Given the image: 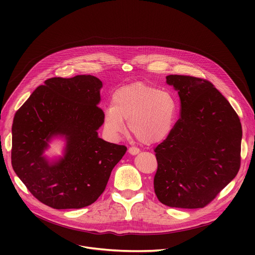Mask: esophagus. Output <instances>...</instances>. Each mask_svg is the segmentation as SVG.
<instances>
[{"mask_svg": "<svg viewBox=\"0 0 255 255\" xmlns=\"http://www.w3.org/2000/svg\"><path fill=\"white\" fill-rule=\"evenodd\" d=\"M128 152H129L131 155H136V154H138V153L140 152V150H139L138 148H136V147H129Z\"/></svg>", "mask_w": 255, "mask_h": 255, "instance_id": "esophagus-1", "label": "esophagus"}]
</instances>
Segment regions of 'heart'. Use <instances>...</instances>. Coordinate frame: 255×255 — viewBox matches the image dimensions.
I'll return each instance as SVG.
<instances>
[{
  "label": "heart",
  "instance_id": "heart-1",
  "mask_svg": "<svg viewBox=\"0 0 255 255\" xmlns=\"http://www.w3.org/2000/svg\"><path fill=\"white\" fill-rule=\"evenodd\" d=\"M176 115V102L165 91L135 84L116 91L112 106L106 108L103 126L106 134L118 140L129 130L143 144H155L170 133Z\"/></svg>",
  "mask_w": 255,
  "mask_h": 255
}]
</instances>
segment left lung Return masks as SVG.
Wrapping results in <instances>:
<instances>
[{"instance_id":"8db88e82","label":"left lung","mask_w":255,"mask_h":255,"mask_svg":"<svg viewBox=\"0 0 255 255\" xmlns=\"http://www.w3.org/2000/svg\"><path fill=\"white\" fill-rule=\"evenodd\" d=\"M166 84L178 94L180 118L154 149V192L168 207L203 208L238 173L241 123L210 82L170 75Z\"/></svg>"}]
</instances>
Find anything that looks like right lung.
I'll return each mask as SVG.
<instances>
[{
  "instance_id": "right-lung-1",
  "label": "right lung",
  "mask_w": 255,
  "mask_h": 255,
  "mask_svg": "<svg viewBox=\"0 0 255 255\" xmlns=\"http://www.w3.org/2000/svg\"><path fill=\"white\" fill-rule=\"evenodd\" d=\"M94 76L52 78L36 89L16 112L12 166L29 192L54 209H80L103 194L127 147L98 135L103 125L100 90ZM55 136L66 140L64 155L44 152Z\"/></svg>"
}]
</instances>
